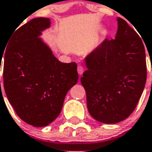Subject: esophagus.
Returning a JSON list of instances; mask_svg holds the SVG:
<instances>
[{"label":"esophagus","instance_id":"esophagus-1","mask_svg":"<svg viewBox=\"0 0 152 152\" xmlns=\"http://www.w3.org/2000/svg\"><path fill=\"white\" fill-rule=\"evenodd\" d=\"M77 72L79 73V75H82L84 72V67L82 65H79L77 67Z\"/></svg>","mask_w":152,"mask_h":152}]
</instances>
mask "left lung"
<instances>
[{"label": "left lung", "mask_w": 152, "mask_h": 152, "mask_svg": "<svg viewBox=\"0 0 152 152\" xmlns=\"http://www.w3.org/2000/svg\"><path fill=\"white\" fill-rule=\"evenodd\" d=\"M115 39H105L85 58L80 81L88 110L96 121L113 124L132 113L147 80L144 45L127 22L118 18Z\"/></svg>", "instance_id": "obj_1"}]
</instances>
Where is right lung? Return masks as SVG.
<instances>
[{"mask_svg": "<svg viewBox=\"0 0 152 152\" xmlns=\"http://www.w3.org/2000/svg\"><path fill=\"white\" fill-rule=\"evenodd\" d=\"M50 19L37 18L13 32L4 56L3 84L9 102L27 124L42 127L61 112L65 96L78 81L77 64H65L38 38ZM1 87V80H0Z\"/></svg>", "mask_w": 152, "mask_h": 152, "instance_id": "add662e5", "label": "right lung"}]
</instances>
